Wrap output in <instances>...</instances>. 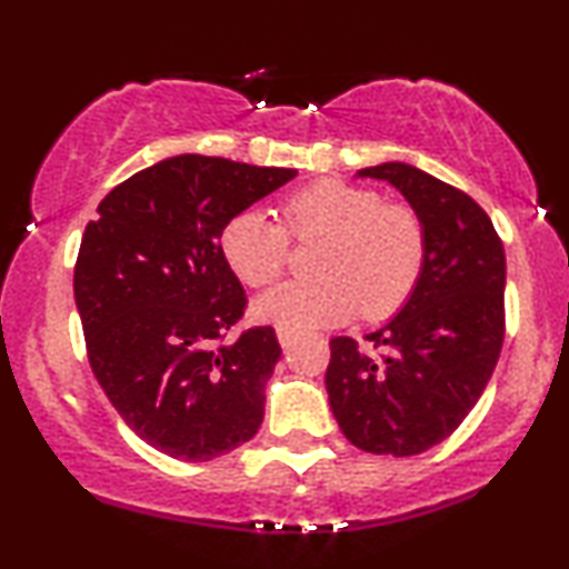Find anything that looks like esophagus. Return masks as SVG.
<instances>
[{
	"instance_id": "obj_1",
	"label": "esophagus",
	"mask_w": 569,
	"mask_h": 569,
	"mask_svg": "<svg viewBox=\"0 0 569 569\" xmlns=\"http://www.w3.org/2000/svg\"><path fill=\"white\" fill-rule=\"evenodd\" d=\"M293 339H297V333H293L291 328H278V341L283 350H289V347L293 345Z\"/></svg>"
}]
</instances>
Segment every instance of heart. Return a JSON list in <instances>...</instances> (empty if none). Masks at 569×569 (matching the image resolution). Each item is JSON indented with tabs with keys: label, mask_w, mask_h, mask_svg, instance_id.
Returning a JSON list of instances; mask_svg holds the SVG:
<instances>
[{
	"label": "heart",
	"mask_w": 569,
	"mask_h": 569,
	"mask_svg": "<svg viewBox=\"0 0 569 569\" xmlns=\"http://www.w3.org/2000/svg\"><path fill=\"white\" fill-rule=\"evenodd\" d=\"M283 224L264 211L246 209L224 222L219 249L230 270L251 289L283 276L291 238L318 241L312 270L318 278L293 280L264 293L254 315L291 331L333 326L362 312L368 320L392 318L419 289L429 238L419 211L385 201L373 188L345 180H318L280 203Z\"/></svg>",
	"instance_id": "b5f03b06"
}]
</instances>
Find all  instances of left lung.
Masks as SVG:
<instances>
[{"label": "left lung", "instance_id": "left-lung-1", "mask_svg": "<svg viewBox=\"0 0 569 569\" xmlns=\"http://www.w3.org/2000/svg\"><path fill=\"white\" fill-rule=\"evenodd\" d=\"M360 177L392 182L427 224L419 289L395 320L368 333L376 352L331 339L328 402L341 432L376 456H416L450 437L488 387L506 337V254L475 198L408 167Z\"/></svg>", "mask_w": 569, "mask_h": 569}]
</instances>
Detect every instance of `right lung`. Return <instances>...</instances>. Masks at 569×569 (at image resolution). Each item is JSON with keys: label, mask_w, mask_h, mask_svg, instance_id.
<instances>
[{"label": "right lung", "mask_w": 569, "mask_h": 569, "mask_svg": "<svg viewBox=\"0 0 569 569\" xmlns=\"http://www.w3.org/2000/svg\"><path fill=\"white\" fill-rule=\"evenodd\" d=\"M297 169L184 153L142 169L100 201L73 267L87 358L137 437L180 461L249 442L280 358L272 326L238 337L246 291L219 249L238 211Z\"/></svg>", "instance_id": "add662e5"}]
</instances>
